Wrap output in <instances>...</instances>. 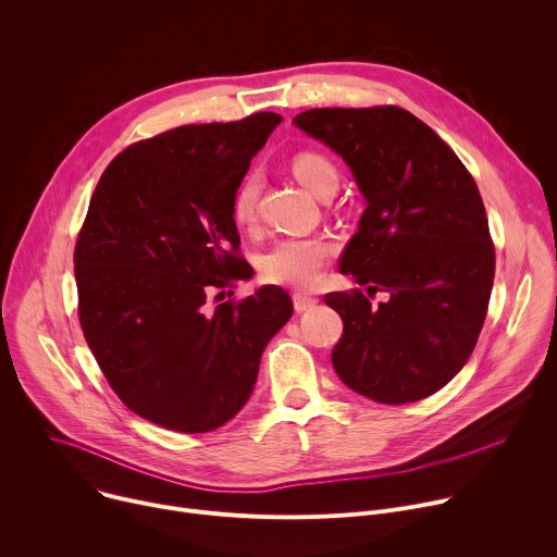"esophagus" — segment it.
Returning <instances> with one entry per match:
<instances>
[{"mask_svg": "<svg viewBox=\"0 0 557 557\" xmlns=\"http://www.w3.org/2000/svg\"><path fill=\"white\" fill-rule=\"evenodd\" d=\"M314 304H317V297H312V295H306V293H295L293 295V306H295L297 312L310 310Z\"/></svg>", "mask_w": 557, "mask_h": 557, "instance_id": "obj_1", "label": "esophagus"}]
</instances>
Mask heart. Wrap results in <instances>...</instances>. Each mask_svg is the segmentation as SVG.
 <instances>
[{
  "label": "heart",
  "mask_w": 557,
  "mask_h": 557,
  "mask_svg": "<svg viewBox=\"0 0 557 557\" xmlns=\"http://www.w3.org/2000/svg\"><path fill=\"white\" fill-rule=\"evenodd\" d=\"M293 176L317 198L333 196L339 185V172L326 156L317 151H299L290 161ZM260 178L247 176L233 196V220L237 226H253L258 220ZM331 256V245L322 237H284L277 240L260 262L262 277L271 284L308 288L320 282Z\"/></svg>",
  "instance_id": "heart-1"
}]
</instances>
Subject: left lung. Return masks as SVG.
<instances>
[{
    "instance_id": "left-lung-1",
    "label": "left lung",
    "mask_w": 557,
    "mask_h": 557,
    "mask_svg": "<svg viewBox=\"0 0 557 557\" xmlns=\"http://www.w3.org/2000/svg\"><path fill=\"white\" fill-rule=\"evenodd\" d=\"M293 123L344 158L368 202L339 271L370 297L389 295L376 308L359 288L324 297L344 322L335 372L376 404L425 399L460 372L485 324L496 251L481 191L404 108H314Z\"/></svg>"
}]
</instances>
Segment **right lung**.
I'll return each instance as SVG.
<instances>
[{"instance_id":"add662e5","label":"right lung","mask_w":557,"mask_h":557,"mask_svg":"<svg viewBox=\"0 0 557 557\" xmlns=\"http://www.w3.org/2000/svg\"><path fill=\"white\" fill-rule=\"evenodd\" d=\"M280 121L258 112L138 140L92 194L74 247L78 322L119 399L161 428L200 434L231 421L293 314L280 286L207 306L253 275L231 207Z\"/></svg>"}]
</instances>
